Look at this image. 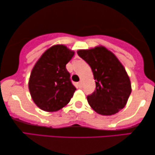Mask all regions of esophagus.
<instances>
[{
	"label": "esophagus",
	"instance_id": "34e87169",
	"mask_svg": "<svg viewBox=\"0 0 155 155\" xmlns=\"http://www.w3.org/2000/svg\"><path fill=\"white\" fill-rule=\"evenodd\" d=\"M77 84H78V87H79V88H81V87H82V83H81V81L78 82Z\"/></svg>",
	"mask_w": 155,
	"mask_h": 155
}]
</instances>
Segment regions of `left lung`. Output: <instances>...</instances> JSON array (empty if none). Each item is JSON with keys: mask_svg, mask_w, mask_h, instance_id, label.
I'll return each mask as SVG.
<instances>
[{"mask_svg": "<svg viewBox=\"0 0 155 155\" xmlns=\"http://www.w3.org/2000/svg\"><path fill=\"white\" fill-rule=\"evenodd\" d=\"M77 54L91 67L96 89L87 96L90 107L101 115H112L122 109L132 87L126 70L114 54L104 46L79 50Z\"/></svg>", "mask_w": 155, "mask_h": 155, "instance_id": "1", "label": "left lung"}]
</instances>
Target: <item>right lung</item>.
<instances>
[{"label": "right lung", "mask_w": 155, "mask_h": 155, "mask_svg": "<svg viewBox=\"0 0 155 155\" xmlns=\"http://www.w3.org/2000/svg\"><path fill=\"white\" fill-rule=\"evenodd\" d=\"M74 55L64 45L46 50L31 73L28 88L34 103L42 110L56 111L67 104L76 90L66 65Z\"/></svg>", "instance_id": "1"}]
</instances>
